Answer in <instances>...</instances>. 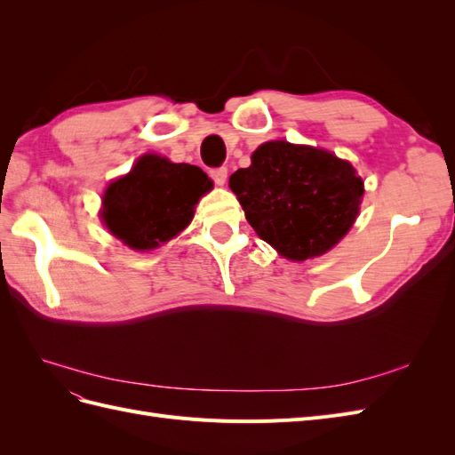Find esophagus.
<instances>
[{"instance_id":"obj_1","label":"esophagus","mask_w":455,"mask_h":455,"mask_svg":"<svg viewBox=\"0 0 455 455\" xmlns=\"http://www.w3.org/2000/svg\"><path fill=\"white\" fill-rule=\"evenodd\" d=\"M211 178L214 180V184L224 186V184H226V178H228V169H226V167L212 169V171H211Z\"/></svg>"}]
</instances>
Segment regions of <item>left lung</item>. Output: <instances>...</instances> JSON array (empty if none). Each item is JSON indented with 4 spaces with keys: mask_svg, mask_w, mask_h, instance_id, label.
<instances>
[{
    "mask_svg": "<svg viewBox=\"0 0 455 455\" xmlns=\"http://www.w3.org/2000/svg\"><path fill=\"white\" fill-rule=\"evenodd\" d=\"M251 159L229 176V188L259 239L281 256H321L351 229L364 194L351 163L284 140L261 144Z\"/></svg>",
    "mask_w": 455,
    "mask_h": 455,
    "instance_id": "1",
    "label": "left lung"
}]
</instances>
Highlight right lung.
<instances>
[{
  "label": "right lung",
  "instance_id": "1",
  "mask_svg": "<svg viewBox=\"0 0 455 455\" xmlns=\"http://www.w3.org/2000/svg\"><path fill=\"white\" fill-rule=\"evenodd\" d=\"M211 188L212 180L196 164L144 156L108 186L102 220L131 249H156L191 222L199 197Z\"/></svg>",
  "mask_w": 455,
  "mask_h": 455
}]
</instances>
